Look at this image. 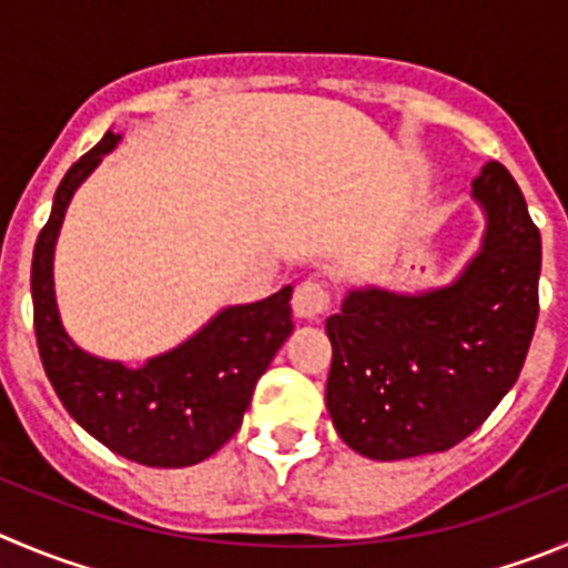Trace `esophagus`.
<instances>
[{
  "instance_id": "1",
  "label": "esophagus",
  "mask_w": 568,
  "mask_h": 568,
  "mask_svg": "<svg viewBox=\"0 0 568 568\" xmlns=\"http://www.w3.org/2000/svg\"><path fill=\"white\" fill-rule=\"evenodd\" d=\"M291 308H294L296 320L316 322L331 308V294H327V288L322 283L305 280V283L296 285L294 296H291Z\"/></svg>"
}]
</instances>
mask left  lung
I'll return each instance as SVG.
<instances>
[{"mask_svg":"<svg viewBox=\"0 0 568 568\" xmlns=\"http://www.w3.org/2000/svg\"><path fill=\"white\" fill-rule=\"evenodd\" d=\"M485 235L452 283L349 288L327 316L333 344L325 404L362 457L448 452L516 384L538 322L540 232L505 164L487 162L470 190Z\"/></svg>","mask_w":568,"mask_h":568,"instance_id":"1","label":"left lung"}]
</instances>
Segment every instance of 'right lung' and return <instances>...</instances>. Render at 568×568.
I'll return each mask as SVG.
<instances>
[{
	"label": "right lung",
	"instance_id": "1",
	"mask_svg": "<svg viewBox=\"0 0 568 568\" xmlns=\"http://www.w3.org/2000/svg\"><path fill=\"white\" fill-rule=\"evenodd\" d=\"M120 140L123 134L105 131L58 184L30 272L36 342L63 409L98 443L148 468H187L212 457L241 428L260 375L294 331L291 285L266 300L219 311L187 342L148 358L142 367L78 347L55 302L58 232L75 190Z\"/></svg>",
	"mask_w": 568,
	"mask_h": 568
}]
</instances>
